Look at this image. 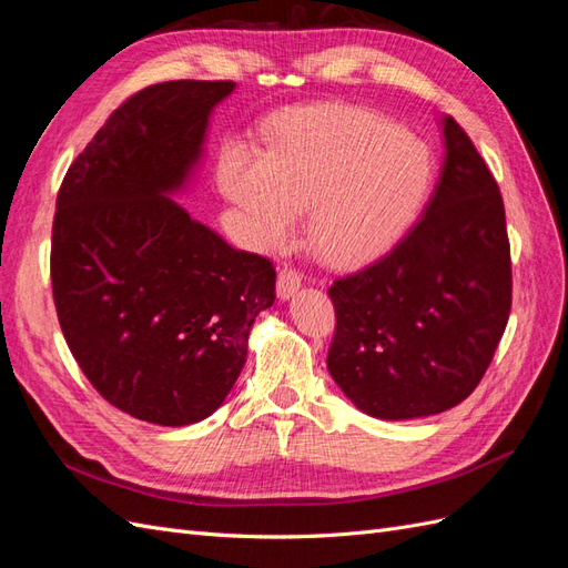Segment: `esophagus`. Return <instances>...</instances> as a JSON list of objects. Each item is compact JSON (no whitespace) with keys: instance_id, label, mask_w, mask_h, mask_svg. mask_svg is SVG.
I'll return each mask as SVG.
<instances>
[{"instance_id":"esophagus-1","label":"esophagus","mask_w":568,"mask_h":568,"mask_svg":"<svg viewBox=\"0 0 568 568\" xmlns=\"http://www.w3.org/2000/svg\"><path fill=\"white\" fill-rule=\"evenodd\" d=\"M301 272L296 270V267H291V265H284L282 270H280V277H277V296L282 298V301H288L291 296L296 294V291L301 288Z\"/></svg>"}]
</instances>
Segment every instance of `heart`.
Listing matches in <instances>:
<instances>
[{
	"label": "heart",
	"instance_id": "heart-1",
	"mask_svg": "<svg viewBox=\"0 0 568 568\" xmlns=\"http://www.w3.org/2000/svg\"><path fill=\"white\" fill-rule=\"evenodd\" d=\"M434 156L419 136L363 106H317L274 123L265 156L222 149L217 182L244 211L253 239L284 244L305 209V236L324 261L355 263L384 251L417 217Z\"/></svg>",
	"mask_w": 568,
	"mask_h": 568
}]
</instances>
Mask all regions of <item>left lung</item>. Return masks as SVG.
I'll list each match as a JSON object with an SVG mask.
<instances>
[{
	"mask_svg": "<svg viewBox=\"0 0 568 568\" xmlns=\"http://www.w3.org/2000/svg\"><path fill=\"white\" fill-rule=\"evenodd\" d=\"M445 159L424 215L379 261L338 277L332 379L376 419L459 405L484 379L511 307L500 186L450 115Z\"/></svg>",
	"mask_w": 568,
	"mask_h": 568,
	"instance_id": "1",
	"label": "left lung"
}]
</instances>
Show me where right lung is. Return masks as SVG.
I'll list each match as a JSON object with an SVG mask.
<instances>
[{
	"label": "right lung",
	"instance_id": "1",
	"mask_svg": "<svg viewBox=\"0 0 568 568\" xmlns=\"http://www.w3.org/2000/svg\"><path fill=\"white\" fill-rule=\"evenodd\" d=\"M230 80L132 94L68 168L51 230V288L68 348L104 398L161 426L205 419L246 363L277 272L170 199L203 156Z\"/></svg>",
	"mask_w": 568,
	"mask_h": 568
}]
</instances>
